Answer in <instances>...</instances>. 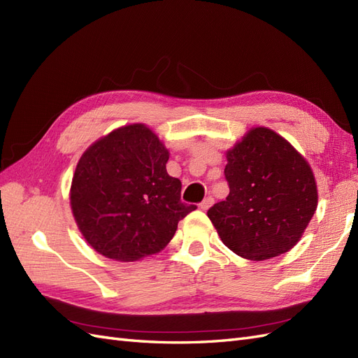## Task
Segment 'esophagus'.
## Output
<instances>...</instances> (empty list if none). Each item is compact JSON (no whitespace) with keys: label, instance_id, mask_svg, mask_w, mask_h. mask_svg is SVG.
Returning a JSON list of instances; mask_svg holds the SVG:
<instances>
[{"label":"esophagus","instance_id":"34e87169","mask_svg":"<svg viewBox=\"0 0 358 358\" xmlns=\"http://www.w3.org/2000/svg\"><path fill=\"white\" fill-rule=\"evenodd\" d=\"M212 204H213V198H212V196H206V198L203 199V203L199 204V207L203 208V210H207Z\"/></svg>","mask_w":358,"mask_h":358}]
</instances>
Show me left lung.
<instances>
[{
  "label": "left lung",
  "instance_id": "obj_1",
  "mask_svg": "<svg viewBox=\"0 0 358 358\" xmlns=\"http://www.w3.org/2000/svg\"><path fill=\"white\" fill-rule=\"evenodd\" d=\"M225 201L207 216L221 241L250 260L287 252L301 239L317 206L308 163L269 128H254L227 152Z\"/></svg>",
  "mask_w": 358,
  "mask_h": 358
}]
</instances>
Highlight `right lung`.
Masks as SVG:
<instances>
[{
  "mask_svg": "<svg viewBox=\"0 0 358 358\" xmlns=\"http://www.w3.org/2000/svg\"><path fill=\"white\" fill-rule=\"evenodd\" d=\"M168 159L159 137L142 124L117 128L81 155L71 207L96 252L121 262L148 257L196 208L181 201V181L166 172Z\"/></svg>",
  "mask_w": 358,
  "mask_h": 358,
  "instance_id": "obj_1",
  "label": "right lung"
}]
</instances>
